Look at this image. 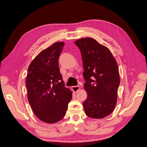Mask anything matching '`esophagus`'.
Here are the masks:
<instances>
[{"label": "esophagus", "instance_id": "obj_1", "mask_svg": "<svg viewBox=\"0 0 147 147\" xmlns=\"http://www.w3.org/2000/svg\"><path fill=\"white\" fill-rule=\"evenodd\" d=\"M79 89H80V87H79V86L72 87V90H73V91L74 92H77Z\"/></svg>", "mask_w": 147, "mask_h": 147}]
</instances>
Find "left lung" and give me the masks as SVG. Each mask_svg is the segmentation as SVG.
Masks as SVG:
<instances>
[{
  "label": "left lung",
  "mask_w": 147,
  "mask_h": 147,
  "mask_svg": "<svg viewBox=\"0 0 147 147\" xmlns=\"http://www.w3.org/2000/svg\"><path fill=\"white\" fill-rule=\"evenodd\" d=\"M82 55L84 87L87 98L83 102L86 115L93 118H105L116 106L120 76L117 61L107 47L92 38L76 41Z\"/></svg>",
  "instance_id": "1"
}]
</instances>
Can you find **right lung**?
Instances as JSON below:
<instances>
[{"instance_id": "right-lung-1", "label": "right lung", "mask_w": 147, "mask_h": 147, "mask_svg": "<svg viewBox=\"0 0 147 147\" xmlns=\"http://www.w3.org/2000/svg\"><path fill=\"white\" fill-rule=\"evenodd\" d=\"M65 43L57 42L42 51L30 64L26 78L27 98L41 121L54 123L65 117L72 92L65 87L59 59Z\"/></svg>"}]
</instances>
